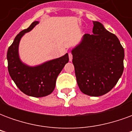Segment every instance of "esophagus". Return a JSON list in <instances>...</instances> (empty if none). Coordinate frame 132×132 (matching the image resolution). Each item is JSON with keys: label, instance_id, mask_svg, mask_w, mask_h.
<instances>
[{"label": "esophagus", "instance_id": "esophagus-1", "mask_svg": "<svg viewBox=\"0 0 132 132\" xmlns=\"http://www.w3.org/2000/svg\"><path fill=\"white\" fill-rule=\"evenodd\" d=\"M69 61H72V59H73V56H72L71 53H69Z\"/></svg>", "mask_w": 132, "mask_h": 132}]
</instances>
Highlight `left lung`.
Segmentation results:
<instances>
[{
    "mask_svg": "<svg viewBox=\"0 0 132 132\" xmlns=\"http://www.w3.org/2000/svg\"><path fill=\"white\" fill-rule=\"evenodd\" d=\"M71 54L78 86L84 94H106L122 76L124 49L116 35L100 22L93 21V35H83Z\"/></svg>",
    "mask_w": 132,
    "mask_h": 132,
    "instance_id": "1",
    "label": "left lung"
}]
</instances>
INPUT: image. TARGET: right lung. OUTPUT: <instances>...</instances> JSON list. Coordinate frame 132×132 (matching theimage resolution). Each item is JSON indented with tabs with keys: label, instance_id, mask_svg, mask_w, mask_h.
<instances>
[{
	"label": "right lung",
	"instance_id": "add662e5",
	"mask_svg": "<svg viewBox=\"0 0 132 132\" xmlns=\"http://www.w3.org/2000/svg\"><path fill=\"white\" fill-rule=\"evenodd\" d=\"M38 24L39 21L33 22L27 29L19 33L7 53V69L12 80L22 93L35 97H44L54 91L57 76L69 60L68 53L36 66L27 65L20 59V42L25 33L30 32Z\"/></svg>",
	"mask_w": 132,
	"mask_h": 132
}]
</instances>
